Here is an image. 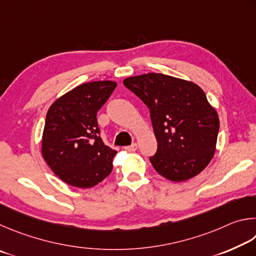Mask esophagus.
Here are the masks:
<instances>
[{
	"instance_id": "esophagus-1",
	"label": "esophagus",
	"mask_w": 256,
	"mask_h": 256,
	"mask_svg": "<svg viewBox=\"0 0 256 256\" xmlns=\"http://www.w3.org/2000/svg\"><path fill=\"white\" fill-rule=\"evenodd\" d=\"M124 150L128 152H135L137 150V144H132L130 146H126Z\"/></svg>"
}]
</instances>
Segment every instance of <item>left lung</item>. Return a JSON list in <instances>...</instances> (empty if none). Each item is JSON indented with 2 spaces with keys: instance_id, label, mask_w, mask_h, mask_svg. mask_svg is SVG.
<instances>
[{
  "instance_id": "1",
  "label": "left lung",
  "mask_w": 256,
  "mask_h": 256,
  "mask_svg": "<svg viewBox=\"0 0 256 256\" xmlns=\"http://www.w3.org/2000/svg\"><path fill=\"white\" fill-rule=\"evenodd\" d=\"M124 85L150 109L158 150L150 160L160 176L182 182L204 171L216 150L219 118L198 85L148 73Z\"/></svg>"
}]
</instances>
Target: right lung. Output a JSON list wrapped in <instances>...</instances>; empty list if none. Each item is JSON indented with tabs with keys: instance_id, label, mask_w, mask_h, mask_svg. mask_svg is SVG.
Here are the masks:
<instances>
[{
	"instance_id": "right-lung-1",
	"label": "right lung",
	"mask_w": 256,
	"mask_h": 256,
	"mask_svg": "<svg viewBox=\"0 0 256 256\" xmlns=\"http://www.w3.org/2000/svg\"><path fill=\"white\" fill-rule=\"evenodd\" d=\"M116 86L112 80L80 84L49 108L42 134V156L67 184L88 189L112 171L116 150L103 142L96 114Z\"/></svg>"
}]
</instances>
